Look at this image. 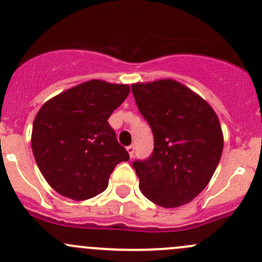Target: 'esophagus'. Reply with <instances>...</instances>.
<instances>
[{
  "instance_id": "esophagus-1",
  "label": "esophagus",
  "mask_w": 262,
  "mask_h": 262,
  "mask_svg": "<svg viewBox=\"0 0 262 262\" xmlns=\"http://www.w3.org/2000/svg\"><path fill=\"white\" fill-rule=\"evenodd\" d=\"M126 151H128L129 156H130V159H132V157L134 156V146H128L126 147Z\"/></svg>"
}]
</instances>
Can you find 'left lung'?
<instances>
[{
  "mask_svg": "<svg viewBox=\"0 0 262 262\" xmlns=\"http://www.w3.org/2000/svg\"><path fill=\"white\" fill-rule=\"evenodd\" d=\"M132 92L155 138L151 157L133 164L139 189L159 206H183L206 188L219 164V118L201 96L174 79L134 83Z\"/></svg>",
  "mask_w": 262,
  "mask_h": 262,
  "instance_id": "obj_1",
  "label": "left lung"
}]
</instances>
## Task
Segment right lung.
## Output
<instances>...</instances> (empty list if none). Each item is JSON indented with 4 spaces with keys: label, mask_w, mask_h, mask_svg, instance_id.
<instances>
[{
    "label": "right lung",
    "mask_w": 262,
    "mask_h": 262,
    "mask_svg": "<svg viewBox=\"0 0 262 262\" xmlns=\"http://www.w3.org/2000/svg\"><path fill=\"white\" fill-rule=\"evenodd\" d=\"M130 92L128 84L92 79L58 93L33 121L30 143L40 172L58 194L84 201L103 192L129 155L108 124Z\"/></svg>",
    "instance_id": "1"
}]
</instances>
